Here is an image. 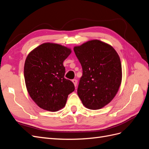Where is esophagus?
I'll return each mask as SVG.
<instances>
[{"instance_id": "obj_1", "label": "esophagus", "mask_w": 149, "mask_h": 149, "mask_svg": "<svg viewBox=\"0 0 149 149\" xmlns=\"http://www.w3.org/2000/svg\"><path fill=\"white\" fill-rule=\"evenodd\" d=\"M72 82L73 83V84H74V86L76 87V86H77V83H78L77 80H76V79H73V80H72Z\"/></svg>"}]
</instances>
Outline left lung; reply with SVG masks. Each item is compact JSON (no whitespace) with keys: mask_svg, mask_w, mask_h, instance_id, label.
Instances as JSON below:
<instances>
[{"mask_svg":"<svg viewBox=\"0 0 149 149\" xmlns=\"http://www.w3.org/2000/svg\"><path fill=\"white\" fill-rule=\"evenodd\" d=\"M82 66L78 95L88 109L108 104L118 93L122 81L119 56L109 44L92 40L73 48Z\"/></svg>","mask_w":149,"mask_h":149,"instance_id":"obj_1","label":"left lung"}]
</instances>
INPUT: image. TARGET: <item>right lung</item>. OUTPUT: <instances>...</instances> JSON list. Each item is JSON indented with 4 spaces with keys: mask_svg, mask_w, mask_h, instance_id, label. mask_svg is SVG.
Segmentation results:
<instances>
[{
    "mask_svg": "<svg viewBox=\"0 0 149 149\" xmlns=\"http://www.w3.org/2000/svg\"><path fill=\"white\" fill-rule=\"evenodd\" d=\"M71 49L61 45L44 43L31 50L24 65V78L30 97L42 109L56 112L63 108L68 94L74 91L64 78L63 61Z\"/></svg>",
    "mask_w": 149,
    "mask_h": 149,
    "instance_id": "obj_1",
    "label": "right lung"
}]
</instances>
